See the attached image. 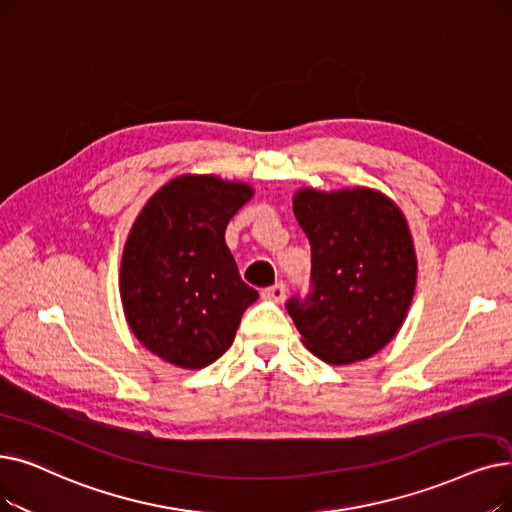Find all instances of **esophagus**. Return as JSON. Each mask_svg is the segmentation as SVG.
I'll return each mask as SVG.
<instances>
[{
  "label": "esophagus",
  "instance_id": "1",
  "mask_svg": "<svg viewBox=\"0 0 512 512\" xmlns=\"http://www.w3.org/2000/svg\"><path fill=\"white\" fill-rule=\"evenodd\" d=\"M261 297L268 299V301H274V303H284V299H286V288H284L282 282H278V284H274V286H270V288H265V291L261 293Z\"/></svg>",
  "mask_w": 512,
  "mask_h": 512
}]
</instances>
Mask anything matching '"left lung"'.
I'll list each match as a JSON object with an SVG mask.
<instances>
[{"instance_id":"obj_1","label":"left lung","mask_w":512,"mask_h":512,"mask_svg":"<svg viewBox=\"0 0 512 512\" xmlns=\"http://www.w3.org/2000/svg\"><path fill=\"white\" fill-rule=\"evenodd\" d=\"M311 244L314 291L286 303L303 345L332 366L379 353L404 326L418 282L414 238L385 192L353 186L293 194Z\"/></svg>"}]
</instances>
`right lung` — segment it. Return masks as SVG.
Wrapping results in <instances>:
<instances>
[{
    "instance_id": "add662e5",
    "label": "right lung",
    "mask_w": 512,
    "mask_h": 512,
    "mask_svg": "<svg viewBox=\"0 0 512 512\" xmlns=\"http://www.w3.org/2000/svg\"><path fill=\"white\" fill-rule=\"evenodd\" d=\"M253 194L247 182L182 173L148 198L127 234L119 270L127 326L175 368L213 364L259 297L226 244V226Z\"/></svg>"
}]
</instances>
